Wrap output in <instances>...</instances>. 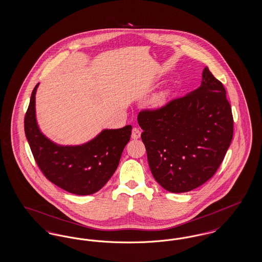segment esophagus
<instances>
[{
	"mask_svg": "<svg viewBox=\"0 0 262 262\" xmlns=\"http://www.w3.org/2000/svg\"><path fill=\"white\" fill-rule=\"evenodd\" d=\"M141 135V130L137 127H134L132 130V138L133 139H138Z\"/></svg>",
	"mask_w": 262,
	"mask_h": 262,
	"instance_id": "1",
	"label": "esophagus"
}]
</instances>
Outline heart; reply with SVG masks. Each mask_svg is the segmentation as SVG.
<instances>
[{
    "mask_svg": "<svg viewBox=\"0 0 262 262\" xmlns=\"http://www.w3.org/2000/svg\"><path fill=\"white\" fill-rule=\"evenodd\" d=\"M164 100H165V94H161L159 97H158V99H157V103L158 104H161L164 102Z\"/></svg>",
    "mask_w": 262,
    "mask_h": 262,
    "instance_id": "1",
    "label": "heart"
}]
</instances>
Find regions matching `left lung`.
Instances as JSON below:
<instances>
[{"instance_id":"obj_1","label":"left lung","mask_w":262,"mask_h":262,"mask_svg":"<svg viewBox=\"0 0 262 262\" xmlns=\"http://www.w3.org/2000/svg\"><path fill=\"white\" fill-rule=\"evenodd\" d=\"M137 122L151 173L176 193L200 187L216 173L234 132L224 85L207 67L200 88L161 108L140 111Z\"/></svg>"}]
</instances>
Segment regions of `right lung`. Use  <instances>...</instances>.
Masks as SVG:
<instances>
[{
	"instance_id": "right-lung-1",
	"label": "right lung",
	"mask_w": 262,
	"mask_h": 262,
	"mask_svg": "<svg viewBox=\"0 0 262 262\" xmlns=\"http://www.w3.org/2000/svg\"><path fill=\"white\" fill-rule=\"evenodd\" d=\"M37 88L36 84L25 114V132L39 169L54 185L71 193L88 195L98 191L115 173L129 141L132 125L104 129L82 145H57L38 127L35 117Z\"/></svg>"
}]
</instances>
